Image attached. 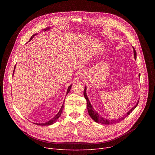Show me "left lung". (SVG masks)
<instances>
[{
	"instance_id": "left-lung-1",
	"label": "left lung",
	"mask_w": 155,
	"mask_h": 155,
	"mask_svg": "<svg viewBox=\"0 0 155 155\" xmlns=\"http://www.w3.org/2000/svg\"><path fill=\"white\" fill-rule=\"evenodd\" d=\"M133 48V51H134V58L136 59V51L135 50V49ZM86 87H85V89H84V97L85 98L87 101V109H88V112L89 114V115H90V116L92 117V119L95 121L96 122V123H101V124H116V123H119V122H120L121 120H123V119H124L127 116H128V115H129L130 114H131V112H132L134 109L137 107V105L138 104V102H139V101H138L137 102V104L135 105V106L133 107L132 109H131V110H129L126 114V115H124V116H123V117H121L120 119H111V120H109V119H105V118H103L101 116H100L99 114V113H97L93 108V107L92 106V105L90 102V101H89L88 99V97L87 95V94H86Z\"/></svg>"
}]
</instances>
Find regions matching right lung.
Returning a JSON list of instances; mask_svg holds the SVG:
<instances>
[{
    "mask_svg": "<svg viewBox=\"0 0 155 155\" xmlns=\"http://www.w3.org/2000/svg\"><path fill=\"white\" fill-rule=\"evenodd\" d=\"M48 29H50V28H46V29H43V31H47V30H48ZM37 34H35V35H32L31 37V38H30V41L34 38V36H35V35H36ZM15 66L14 67V71H13V75H14V71H15ZM71 85H70L69 87H68V90H67V94H68V92H70V89H71ZM63 104H64V102H63ZM63 105H62V106H61V109H60V111L58 112V113L52 119H51V120H50L49 121H48V122H46V123H41V124H38V123H35V124H38V125H39V126H50V125H51V124H54L55 122L57 120V119H58L60 117V116H61V112H62V110H63V107H64V105H63Z\"/></svg>",
    "mask_w": 155,
    "mask_h": 155,
    "instance_id": "obj_1",
    "label": "right lung"
}]
</instances>
